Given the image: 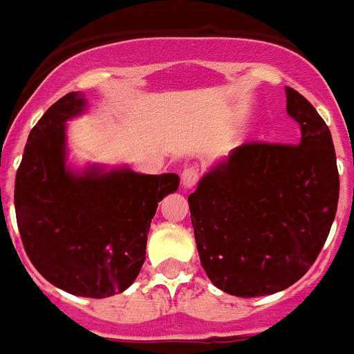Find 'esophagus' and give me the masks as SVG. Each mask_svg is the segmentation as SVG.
<instances>
[{
  "label": "esophagus",
  "instance_id": "1",
  "mask_svg": "<svg viewBox=\"0 0 354 354\" xmlns=\"http://www.w3.org/2000/svg\"><path fill=\"white\" fill-rule=\"evenodd\" d=\"M199 180V168L197 166H188L183 171V186L185 188H192Z\"/></svg>",
  "mask_w": 354,
  "mask_h": 354
}]
</instances>
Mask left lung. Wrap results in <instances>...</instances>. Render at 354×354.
I'll list each match as a JSON object with an SVG mask.
<instances>
[{"instance_id":"left-lung-1","label":"left lung","mask_w":354,"mask_h":354,"mask_svg":"<svg viewBox=\"0 0 354 354\" xmlns=\"http://www.w3.org/2000/svg\"><path fill=\"white\" fill-rule=\"evenodd\" d=\"M287 113L298 144L232 149L190 194L201 265L217 289L239 298L279 292L316 261L335 221L340 179L333 137L292 87Z\"/></svg>"}]
</instances>
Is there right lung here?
<instances>
[{"label":"right lung","mask_w":354,"mask_h":354,"mask_svg":"<svg viewBox=\"0 0 354 354\" xmlns=\"http://www.w3.org/2000/svg\"><path fill=\"white\" fill-rule=\"evenodd\" d=\"M86 109L80 93L53 104L27 138L14 206L24 248L47 281L65 292L107 298L135 281L157 206L179 175L65 164V122Z\"/></svg>","instance_id":"right-lung-1"}]
</instances>
